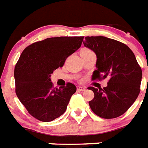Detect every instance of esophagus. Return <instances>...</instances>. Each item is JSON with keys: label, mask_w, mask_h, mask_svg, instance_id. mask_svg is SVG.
I'll use <instances>...</instances> for the list:
<instances>
[{"label": "esophagus", "mask_w": 148, "mask_h": 148, "mask_svg": "<svg viewBox=\"0 0 148 148\" xmlns=\"http://www.w3.org/2000/svg\"><path fill=\"white\" fill-rule=\"evenodd\" d=\"M86 89V87H82V86H78L77 87V90L79 91V92H83Z\"/></svg>", "instance_id": "1"}]
</instances>
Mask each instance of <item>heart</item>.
Segmentation results:
<instances>
[{
    "mask_svg": "<svg viewBox=\"0 0 148 148\" xmlns=\"http://www.w3.org/2000/svg\"><path fill=\"white\" fill-rule=\"evenodd\" d=\"M84 50H89V49H82V51H84Z\"/></svg>",
    "mask_w": 148,
    "mask_h": 148,
    "instance_id": "b5f03b06",
    "label": "heart"
}]
</instances>
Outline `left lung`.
Segmentation results:
<instances>
[{
  "label": "left lung",
  "mask_w": 148,
  "mask_h": 148,
  "mask_svg": "<svg viewBox=\"0 0 148 148\" xmlns=\"http://www.w3.org/2000/svg\"><path fill=\"white\" fill-rule=\"evenodd\" d=\"M84 46L96 54V70L92 80L108 78L103 88L88 87L94 99L88 104L102 119L118 118L127 112L140 93L141 68L132 49L123 42L105 36H86Z\"/></svg>",
  "instance_id": "obj_1"
}]
</instances>
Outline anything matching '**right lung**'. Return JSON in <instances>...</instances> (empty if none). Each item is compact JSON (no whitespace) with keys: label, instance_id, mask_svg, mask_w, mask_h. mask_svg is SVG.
<instances>
[{"label":"right lung","instance_id":"add662e5","mask_svg":"<svg viewBox=\"0 0 148 148\" xmlns=\"http://www.w3.org/2000/svg\"><path fill=\"white\" fill-rule=\"evenodd\" d=\"M83 38H47L32 43L22 52L14 69L15 92L29 114L37 120L53 121L66 112L76 87L68 82L54 88L50 75L81 47Z\"/></svg>","mask_w":148,"mask_h":148}]
</instances>
